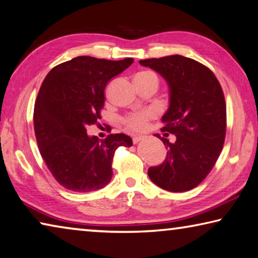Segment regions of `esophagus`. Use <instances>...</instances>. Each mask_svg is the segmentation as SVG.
<instances>
[{
	"label": "esophagus",
	"instance_id": "esophagus-1",
	"mask_svg": "<svg viewBox=\"0 0 258 258\" xmlns=\"http://www.w3.org/2000/svg\"><path fill=\"white\" fill-rule=\"evenodd\" d=\"M143 139H144V136H135V137H133V143L134 144H137L138 142L143 141Z\"/></svg>",
	"mask_w": 258,
	"mask_h": 258
}]
</instances>
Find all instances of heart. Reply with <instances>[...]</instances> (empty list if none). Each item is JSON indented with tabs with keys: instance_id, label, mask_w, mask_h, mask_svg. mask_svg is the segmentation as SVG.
I'll list each match as a JSON object with an SVG mask.
<instances>
[{
	"instance_id": "obj_1",
	"label": "heart",
	"mask_w": 258,
	"mask_h": 258,
	"mask_svg": "<svg viewBox=\"0 0 258 258\" xmlns=\"http://www.w3.org/2000/svg\"><path fill=\"white\" fill-rule=\"evenodd\" d=\"M147 81H155L159 82L158 75L152 71H142L135 75V82H147ZM157 117V112L152 108L141 109L133 113H129L128 115L122 117V124L124 125L125 129L130 130L134 133L144 132L149 125V122Z\"/></svg>"
}]
</instances>
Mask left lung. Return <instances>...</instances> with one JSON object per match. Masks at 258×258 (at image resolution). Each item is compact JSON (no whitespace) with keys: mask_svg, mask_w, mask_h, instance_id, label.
<instances>
[{"mask_svg":"<svg viewBox=\"0 0 258 258\" xmlns=\"http://www.w3.org/2000/svg\"><path fill=\"white\" fill-rule=\"evenodd\" d=\"M157 71L170 88V106L162 117V133L157 135L168 150L164 161L150 167V179L169 192H185L198 186L216 163L226 135L224 92L210 69L179 54L139 60ZM168 136V134H164Z\"/></svg>","mask_w":258,"mask_h":258,"instance_id":"left-lung-1","label":"left lung"}]
</instances>
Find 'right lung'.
<instances>
[{
  "label": "right lung",
  "mask_w": 258,
  "mask_h": 258,
  "mask_svg": "<svg viewBox=\"0 0 258 258\" xmlns=\"http://www.w3.org/2000/svg\"><path fill=\"white\" fill-rule=\"evenodd\" d=\"M134 62L80 56L61 62L42 82L34 105V130L46 167L62 187L73 192L97 191L112 178L117 147H130L124 134L105 139L88 136L98 123L107 82Z\"/></svg>",
  "instance_id": "obj_1"
}]
</instances>
